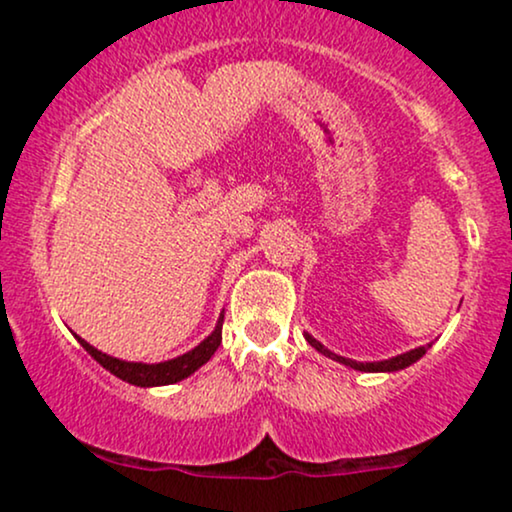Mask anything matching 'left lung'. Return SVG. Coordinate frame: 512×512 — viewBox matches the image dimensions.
Returning <instances> with one entry per match:
<instances>
[{
    "instance_id": "obj_1",
    "label": "left lung",
    "mask_w": 512,
    "mask_h": 512,
    "mask_svg": "<svg viewBox=\"0 0 512 512\" xmlns=\"http://www.w3.org/2000/svg\"><path fill=\"white\" fill-rule=\"evenodd\" d=\"M305 339H308V344L315 346V349L320 351V354L330 356V358H334V361L344 363V366H351V368H356V370H363V373H392V370H402V368L411 366V363L419 361V358L424 356L426 349H428V346H419V349H411V351H407V354H399V356H395V358H387V361L358 363V361H351V358H344V356L332 354L330 349H325V346L317 342V339L310 337V334H305Z\"/></svg>"
}]
</instances>
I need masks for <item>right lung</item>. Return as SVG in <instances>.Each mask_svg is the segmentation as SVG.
<instances>
[{"label":"right lung","instance_id":"right-lung-1","mask_svg":"<svg viewBox=\"0 0 512 512\" xmlns=\"http://www.w3.org/2000/svg\"><path fill=\"white\" fill-rule=\"evenodd\" d=\"M221 327H223V317H219V322H216V330L211 332L202 344L195 346L192 351H187V354L173 358V361H163V363L120 361V358H113V356L103 354V351L93 349V346L86 344L81 337H79V342L88 351V354L101 363L105 370H110V373L117 375L120 380H127L129 385H137V387H156V385H173V383H178V380H185L187 375L195 373L199 366H204V363L214 356V351L219 349Z\"/></svg>","mask_w":512,"mask_h":512}]
</instances>
